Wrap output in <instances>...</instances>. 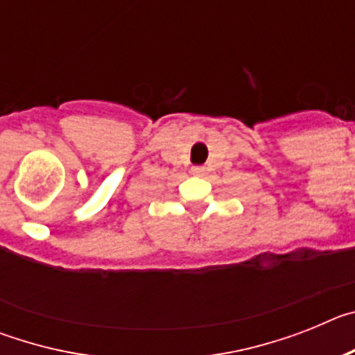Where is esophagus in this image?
Listing matches in <instances>:
<instances>
[{"label":"esophagus","instance_id":"34e87169","mask_svg":"<svg viewBox=\"0 0 355 355\" xmlns=\"http://www.w3.org/2000/svg\"><path fill=\"white\" fill-rule=\"evenodd\" d=\"M206 172V168L202 167V165H196V167H192V174L193 175H202Z\"/></svg>","mask_w":355,"mask_h":355}]
</instances>
